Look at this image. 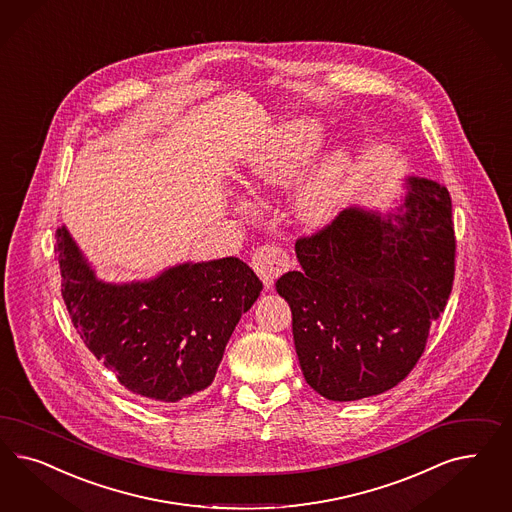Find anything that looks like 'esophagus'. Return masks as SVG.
<instances>
[{"label": "esophagus", "instance_id": "esophagus-1", "mask_svg": "<svg viewBox=\"0 0 512 512\" xmlns=\"http://www.w3.org/2000/svg\"><path fill=\"white\" fill-rule=\"evenodd\" d=\"M252 267L264 282L265 288L269 290V288H273L275 281L292 267V262L284 248L267 243V245H262L254 250Z\"/></svg>", "mask_w": 512, "mask_h": 512}]
</instances>
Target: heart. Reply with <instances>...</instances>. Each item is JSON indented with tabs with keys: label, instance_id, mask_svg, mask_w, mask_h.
Here are the masks:
<instances>
[{
	"label": "heart",
	"instance_id": "obj_1",
	"mask_svg": "<svg viewBox=\"0 0 512 512\" xmlns=\"http://www.w3.org/2000/svg\"><path fill=\"white\" fill-rule=\"evenodd\" d=\"M326 141L324 126L314 118H297L282 126L271 143L250 162L252 186H281L311 164ZM354 177L348 149L331 150L299 182L294 196L297 216L309 226H326L345 205Z\"/></svg>",
	"mask_w": 512,
	"mask_h": 512
}]
</instances>
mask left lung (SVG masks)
I'll return each instance as SVG.
<instances>
[{
	"instance_id": "1",
	"label": "left lung",
	"mask_w": 512,
	"mask_h": 512,
	"mask_svg": "<svg viewBox=\"0 0 512 512\" xmlns=\"http://www.w3.org/2000/svg\"><path fill=\"white\" fill-rule=\"evenodd\" d=\"M396 211L345 209L296 241L301 269L277 281L307 384L331 401L379 396L420 360L454 282L452 199L409 177Z\"/></svg>"
}]
</instances>
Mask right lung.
<instances>
[{
    "label": "right lung",
    "instance_id": "right-lung-1",
    "mask_svg": "<svg viewBox=\"0 0 512 512\" xmlns=\"http://www.w3.org/2000/svg\"><path fill=\"white\" fill-rule=\"evenodd\" d=\"M56 258L86 348L126 390L158 403L211 386L241 314L264 288L233 256L175 265L152 281H99L66 226L56 231Z\"/></svg>",
    "mask_w": 512,
    "mask_h": 512
}]
</instances>
